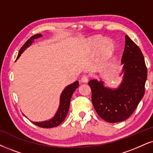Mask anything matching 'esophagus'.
<instances>
[{
	"mask_svg": "<svg viewBox=\"0 0 153 153\" xmlns=\"http://www.w3.org/2000/svg\"><path fill=\"white\" fill-rule=\"evenodd\" d=\"M88 77L87 75H85V74L82 75V78H81V81H82V82L86 83V82H88Z\"/></svg>",
	"mask_w": 153,
	"mask_h": 153,
	"instance_id": "esophagus-1",
	"label": "esophagus"
}]
</instances>
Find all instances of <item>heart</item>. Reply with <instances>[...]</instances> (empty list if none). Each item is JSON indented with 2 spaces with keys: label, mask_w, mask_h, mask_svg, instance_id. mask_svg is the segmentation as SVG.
<instances>
[{
  "label": "heart",
  "mask_w": 153,
  "mask_h": 153,
  "mask_svg": "<svg viewBox=\"0 0 153 153\" xmlns=\"http://www.w3.org/2000/svg\"><path fill=\"white\" fill-rule=\"evenodd\" d=\"M102 44L103 45L101 49L100 62H105L108 61L109 58L114 54L115 51V45L114 43L110 40H106L104 42V39L102 37H96L90 41V45L94 50L99 48Z\"/></svg>",
  "instance_id": "obj_1"
}]
</instances>
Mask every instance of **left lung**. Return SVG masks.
Segmentation results:
<instances>
[{
	"mask_svg": "<svg viewBox=\"0 0 153 153\" xmlns=\"http://www.w3.org/2000/svg\"><path fill=\"white\" fill-rule=\"evenodd\" d=\"M121 63L123 81L117 88L103 85L102 81L92 79L88 84L91 89L94 108L102 119L108 123L121 122L133 114L145 94L147 67L138 46L128 35Z\"/></svg>",
	"mask_w": 153,
	"mask_h": 153,
	"instance_id": "left-lung-1",
	"label": "left lung"
}]
</instances>
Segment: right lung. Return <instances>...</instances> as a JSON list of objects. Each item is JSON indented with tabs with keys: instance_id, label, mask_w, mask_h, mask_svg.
<instances>
[{
	"instance_id": "add662e5",
	"label": "right lung",
	"mask_w": 153,
	"mask_h": 153,
	"mask_svg": "<svg viewBox=\"0 0 153 153\" xmlns=\"http://www.w3.org/2000/svg\"><path fill=\"white\" fill-rule=\"evenodd\" d=\"M42 35L41 34H36V35L32 36L23 45V46L20 48V51L18 52V55L17 56V59L20 57V54L24 52V50L26 48L30 46L32 43L34 42V39L39 38L42 37ZM79 86V82L76 81L73 84H69L63 90L62 93L60 96V103L59 106L56 111V114L52 118H51L49 120H45V121L42 122H33L35 125H36L39 127L41 128H50L56 127L61 124L63 120L65 119L67 116L68 111H69V105H70V101L71 98L72 97V94L74 92L75 90Z\"/></svg>"
}]
</instances>
